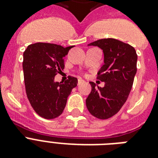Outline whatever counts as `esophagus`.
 <instances>
[{"label": "esophagus", "instance_id": "1", "mask_svg": "<svg viewBox=\"0 0 158 158\" xmlns=\"http://www.w3.org/2000/svg\"><path fill=\"white\" fill-rule=\"evenodd\" d=\"M83 82H84V80H83V79H78V85H79V84H82Z\"/></svg>", "mask_w": 158, "mask_h": 158}]
</instances>
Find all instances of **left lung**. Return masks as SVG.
<instances>
[{
    "label": "left lung",
    "mask_w": 158,
    "mask_h": 158,
    "mask_svg": "<svg viewBox=\"0 0 158 158\" xmlns=\"http://www.w3.org/2000/svg\"><path fill=\"white\" fill-rule=\"evenodd\" d=\"M98 46L104 53V64L97 79L103 88L90 82L92 91L86 106L92 115L100 120L112 117L127 100L137 72L136 51L132 46L114 38H102L89 44Z\"/></svg>",
    "instance_id": "1"
}]
</instances>
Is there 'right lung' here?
<instances>
[{
    "label": "right lung",
    "mask_w": 158,
    "mask_h": 158,
    "mask_svg": "<svg viewBox=\"0 0 158 158\" xmlns=\"http://www.w3.org/2000/svg\"><path fill=\"white\" fill-rule=\"evenodd\" d=\"M72 48L37 43L28 46L23 52L26 94L32 107L41 117L51 120L61 115L68 97L77 86L78 79L74 77L69 76L64 83L54 79L64 69L63 57Z\"/></svg>",
    "instance_id": "right-lung-1"
}]
</instances>
